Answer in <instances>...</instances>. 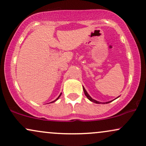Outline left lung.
I'll use <instances>...</instances> for the list:
<instances>
[{
	"mask_svg": "<svg viewBox=\"0 0 146 146\" xmlns=\"http://www.w3.org/2000/svg\"><path fill=\"white\" fill-rule=\"evenodd\" d=\"M83 89H84V94H85V95L86 96V97L88 98V99L89 100H90V101H92V102H94V103H100L99 101H95V100H94V99H92V98L90 97V96H89V94H88L87 93V92H86V90H85V88H84L83 87ZM110 102H111V101H110ZM110 102H108V103H110Z\"/></svg>",
	"mask_w": 146,
	"mask_h": 146,
	"instance_id": "left-lung-1",
	"label": "left lung"
}]
</instances>
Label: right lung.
Returning <instances> with one entry per match:
<instances>
[{
  "instance_id": "right-lung-1",
  "label": "right lung",
  "mask_w": 146,
  "mask_h": 146,
  "mask_svg": "<svg viewBox=\"0 0 146 146\" xmlns=\"http://www.w3.org/2000/svg\"><path fill=\"white\" fill-rule=\"evenodd\" d=\"M60 95H61V94H60V96H58V98H57V99H56V100H55V101H56V100H58V98L60 97ZM54 101H52V102H54Z\"/></svg>"
}]
</instances>
